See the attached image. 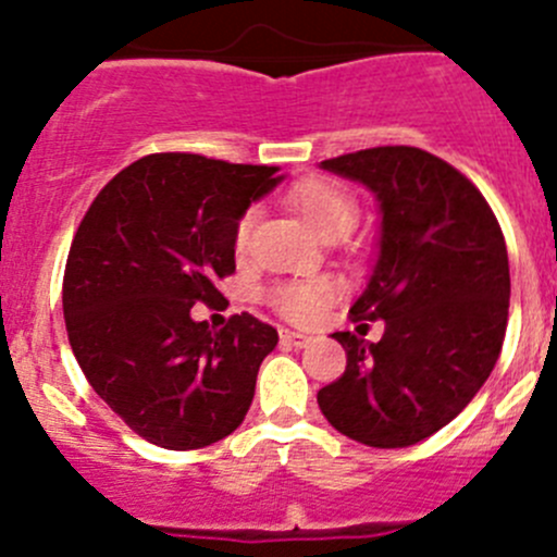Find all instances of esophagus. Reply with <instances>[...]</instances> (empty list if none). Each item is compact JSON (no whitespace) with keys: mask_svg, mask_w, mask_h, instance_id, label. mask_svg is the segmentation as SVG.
<instances>
[{"mask_svg":"<svg viewBox=\"0 0 557 557\" xmlns=\"http://www.w3.org/2000/svg\"><path fill=\"white\" fill-rule=\"evenodd\" d=\"M280 339H283V345H290V347H307L312 342V336L301 334V331L283 329V331H280Z\"/></svg>","mask_w":557,"mask_h":557,"instance_id":"esophagus-1","label":"esophagus"}]
</instances>
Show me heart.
<instances>
[{"label":"heart","mask_w":557,"mask_h":557,"mask_svg":"<svg viewBox=\"0 0 557 557\" xmlns=\"http://www.w3.org/2000/svg\"><path fill=\"white\" fill-rule=\"evenodd\" d=\"M288 205L305 218L307 226L318 237L336 243L347 237L358 221V205L342 185L331 180H305L288 194ZM250 218H243L237 226V245H245ZM336 288L329 280H310V283H285L269 290V301L290 320H312L334 299Z\"/></svg>","instance_id":"heart-1"}]
</instances>
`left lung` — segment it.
Wrapping results in <instances>:
<instances>
[{
  "label": "left lung",
  "instance_id": "8db88e82",
  "mask_svg": "<svg viewBox=\"0 0 557 557\" xmlns=\"http://www.w3.org/2000/svg\"><path fill=\"white\" fill-rule=\"evenodd\" d=\"M377 199V258L352 301L356 320H383L380 342L334 336L347 352L318 404L339 434L409 447L436 434L491 377L509 314L504 234L480 190L447 161L407 145L320 161Z\"/></svg>",
  "mask_w": 557,
  "mask_h": 557
}]
</instances>
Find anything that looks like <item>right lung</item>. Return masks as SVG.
Listing matches in <instances>:
<instances>
[{"instance_id": "right-lung-1", "label": "right lung", "mask_w": 557, "mask_h": 557, "mask_svg": "<svg viewBox=\"0 0 557 557\" xmlns=\"http://www.w3.org/2000/svg\"><path fill=\"white\" fill-rule=\"evenodd\" d=\"M283 183L277 166L153 153L88 207L64 272V320L83 374L123 423L166 450L239 429L277 331L252 314L226 329L190 318L237 269V226Z\"/></svg>"}]
</instances>
